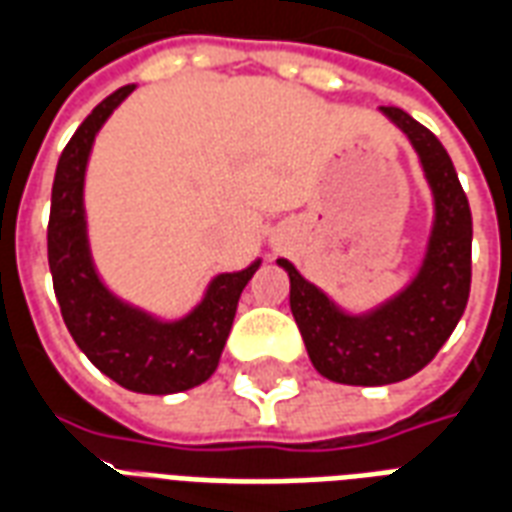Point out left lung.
<instances>
[{"mask_svg":"<svg viewBox=\"0 0 512 512\" xmlns=\"http://www.w3.org/2000/svg\"><path fill=\"white\" fill-rule=\"evenodd\" d=\"M411 139L436 200V222L417 279L367 315L337 310L329 296L277 260L290 277V312L312 365L329 381L384 386L428 365L461 321L472 288V211L452 158L428 128L397 106H381Z\"/></svg>","mask_w":512,"mask_h":512,"instance_id":"1","label":"left lung"}]
</instances>
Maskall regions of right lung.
<instances>
[{
  "instance_id": "obj_1",
  "label": "right lung",
  "mask_w": 512,
  "mask_h": 512,
  "mask_svg": "<svg viewBox=\"0 0 512 512\" xmlns=\"http://www.w3.org/2000/svg\"><path fill=\"white\" fill-rule=\"evenodd\" d=\"M134 90L126 84L104 98L65 145L51 186L49 268L68 332L104 376L142 395H172L213 376L233 326L241 290L260 266L219 274L205 299L175 323L150 318L115 299L98 279L84 224V169L106 117Z\"/></svg>"
}]
</instances>
